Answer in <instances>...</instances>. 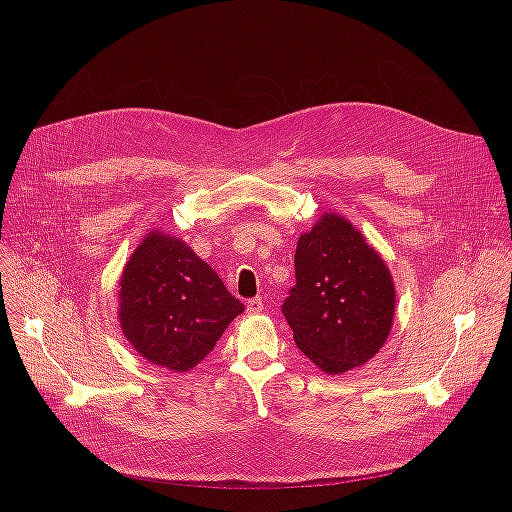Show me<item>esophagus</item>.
<instances>
[{
    "label": "esophagus",
    "mask_w": 512,
    "mask_h": 512,
    "mask_svg": "<svg viewBox=\"0 0 512 512\" xmlns=\"http://www.w3.org/2000/svg\"><path fill=\"white\" fill-rule=\"evenodd\" d=\"M247 312L253 316V314H259L263 312V300L261 298H253L247 302Z\"/></svg>",
    "instance_id": "esophagus-1"
}]
</instances>
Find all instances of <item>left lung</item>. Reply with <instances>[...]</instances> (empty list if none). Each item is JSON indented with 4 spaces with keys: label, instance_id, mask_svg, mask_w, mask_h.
Listing matches in <instances>:
<instances>
[{
    "label": "left lung",
    "instance_id": "1",
    "mask_svg": "<svg viewBox=\"0 0 512 512\" xmlns=\"http://www.w3.org/2000/svg\"><path fill=\"white\" fill-rule=\"evenodd\" d=\"M296 285L281 312L298 348L328 375L371 360L395 314V285L381 255L346 218L324 212L296 249Z\"/></svg>",
    "mask_w": 512,
    "mask_h": 512
}]
</instances>
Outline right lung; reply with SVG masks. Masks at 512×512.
<instances>
[{"instance_id":"right-lung-1","label":"right lung","mask_w":512,"mask_h":512,"mask_svg":"<svg viewBox=\"0 0 512 512\" xmlns=\"http://www.w3.org/2000/svg\"><path fill=\"white\" fill-rule=\"evenodd\" d=\"M245 310L196 253L152 231L119 281V322L129 344L152 364L186 373Z\"/></svg>"}]
</instances>
